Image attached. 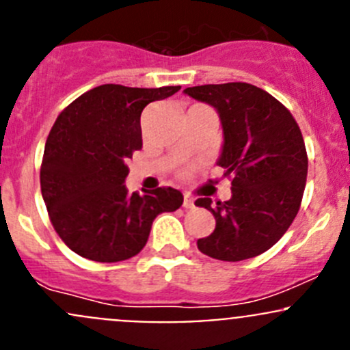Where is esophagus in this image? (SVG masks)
Segmentation results:
<instances>
[{
  "label": "esophagus",
  "instance_id": "esophagus-1",
  "mask_svg": "<svg viewBox=\"0 0 350 350\" xmlns=\"http://www.w3.org/2000/svg\"><path fill=\"white\" fill-rule=\"evenodd\" d=\"M183 206L186 208V210H189V208L195 206V200H193L189 195H185V200H183Z\"/></svg>",
  "mask_w": 350,
  "mask_h": 350
}]
</instances>
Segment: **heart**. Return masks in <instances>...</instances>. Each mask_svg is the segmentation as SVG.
I'll return each instance as SVG.
<instances>
[{
	"mask_svg": "<svg viewBox=\"0 0 350 350\" xmlns=\"http://www.w3.org/2000/svg\"><path fill=\"white\" fill-rule=\"evenodd\" d=\"M183 174H186V171H183Z\"/></svg>",
	"mask_w": 350,
	"mask_h": 350,
	"instance_id": "1",
	"label": "heart"
}]
</instances>
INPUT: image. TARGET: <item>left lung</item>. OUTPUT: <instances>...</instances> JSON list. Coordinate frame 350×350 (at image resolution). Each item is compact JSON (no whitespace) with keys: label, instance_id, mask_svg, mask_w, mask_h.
Here are the masks:
<instances>
[{"label":"left lung","instance_id":"8db88e82","mask_svg":"<svg viewBox=\"0 0 350 350\" xmlns=\"http://www.w3.org/2000/svg\"><path fill=\"white\" fill-rule=\"evenodd\" d=\"M185 93L211 105L224 126L217 164L232 181V198H198L217 225L198 249L218 260L250 259L286 234L301 204L308 155L301 130L283 103L249 83L204 84Z\"/></svg>","mask_w":350,"mask_h":350}]
</instances>
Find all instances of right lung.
I'll use <instances>...</instances> for the list:
<instances>
[{"mask_svg":"<svg viewBox=\"0 0 350 350\" xmlns=\"http://www.w3.org/2000/svg\"><path fill=\"white\" fill-rule=\"evenodd\" d=\"M179 90L103 84L81 94L55 120L40 165L42 196L59 237L81 257L118 262L137 256L154 218L183 204L174 188L129 195L123 185L125 162L142 149V109Z\"/></svg>","mask_w":350,"mask_h":350,"instance_id":"add662e5","label":"right lung"}]
</instances>
